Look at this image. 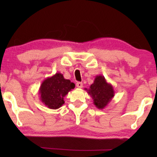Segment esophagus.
I'll list each match as a JSON object with an SVG mask.
<instances>
[{"label": "esophagus", "instance_id": "esophagus-1", "mask_svg": "<svg viewBox=\"0 0 157 157\" xmlns=\"http://www.w3.org/2000/svg\"><path fill=\"white\" fill-rule=\"evenodd\" d=\"M76 86L79 88V89H81L83 87V83L82 82H77L76 83Z\"/></svg>", "mask_w": 157, "mask_h": 157}]
</instances>
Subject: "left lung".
Segmentation results:
<instances>
[{"label": "left lung", "instance_id": "obj_1", "mask_svg": "<svg viewBox=\"0 0 157 157\" xmlns=\"http://www.w3.org/2000/svg\"><path fill=\"white\" fill-rule=\"evenodd\" d=\"M85 90L91 96L94 104L98 109H103L107 106L114 96L113 86L107 82L102 75L96 76L89 89Z\"/></svg>", "mask_w": 157, "mask_h": 157}]
</instances>
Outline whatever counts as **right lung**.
<instances>
[{
	"label": "right lung",
	"mask_w": 157,
	"mask_h": 157,
	"mask_svg": "<svg viewBox=\"0 0 157 157\" xmlns=\"http://www.w3.org/2000/svg\"><path fill=\"white\" fill-rule=\"evenodd\" d=\"M74 87V83L64 78L61 73H56L42 82L38 91L40 100L48 109H59L65 103L64 97Z\"/></svg>",
	"instance_id": "obj_1"
}]
</instances>
